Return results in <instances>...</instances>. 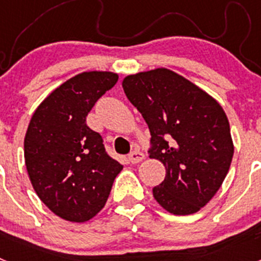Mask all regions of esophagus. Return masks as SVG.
I'll list each match as a JSON object with an SVG mask.
<instances>
[{
	"mask_svg": "<svg viewBox=\"0 0 261 261\" xmlns=\"http://www.w3.org/2000/svg\"><path fill=\"white\" fill-rule=\"evenodd\" d=\"M128 158H129V162H130V163H138V162H141L142 159L145 158V155L141 153V151L135 150V151H132V153L129 154Z\"/></svg>",
	"mask_w": 261,
	"mask_h": 261,
	"instance_id": "esophagus-1",
	"label": "esophagus"
}]
</instances>
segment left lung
I'll list each match as a JSON object with an SVG mask.
<instances>
[{
  "instance_id": "8db88e82",
  "label": "left lung",
  "mask_w": 261,
  "mask_h": 261,
  "mask_svg": "<svg viewBox=\"0 0 261 261\" xmlns=\"http://www.w3.org/2000/svg\"><path fill=\"white\" fill-rule=\"evenodd\" d=\"M123 89L150 130V158L166 167L153 188L163 209L176 216L208 204L231 165L230 124L225 111L204 90L172 70L158 68L126 75Z\"/></svg>"
}]
</instances>
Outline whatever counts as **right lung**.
I'll return each instance as SVG.
<instances>
[{
  "mask_svg": "<svg viewBox=\"0 0 261 261\" xmlns=\"http://www.w3.org/2000/svg\"><path fill=\"white\" fill-rule=\"evenodd\" d=\"M119 75L84 71L53 90L39 105L24 137V161L39 199L70 222H86L102 211L123 166L111 158L102 136L86 116Z\"/></svg>",
  "mask_w": 261,
  "mask_h": 261,
  "instance_id": "right-lung-1",
  "label": "right lung"
}]
</instances>
